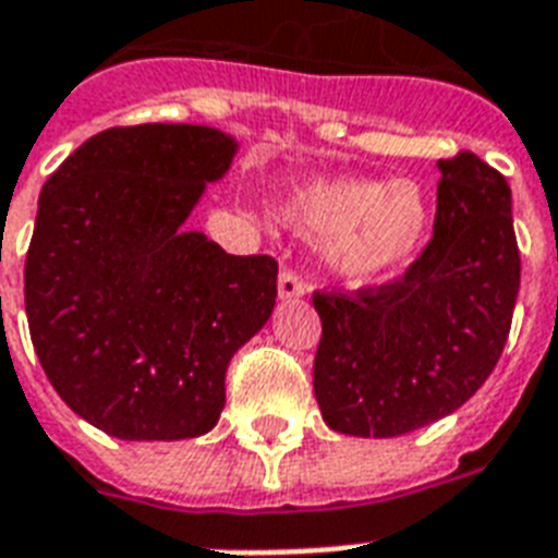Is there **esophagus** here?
I'll return each instance as SVG.
<instances>
[{"label": "esophagus", "instance_id": "esophagus-1", "mask_svg": "<svg viewBox=\"0 0 558 558\" xmlns=\"http://www.w3.org/2000/svg\"><path fill=\"white\" fill-rule=\"evenodd\" d=\"M278 295L283 298V301H289V298H301L306 295V280L298 275V271L292 269H280V278H278Z\"/></svg>", "mask_w": 558, "mask_h": 558}]
</instances>
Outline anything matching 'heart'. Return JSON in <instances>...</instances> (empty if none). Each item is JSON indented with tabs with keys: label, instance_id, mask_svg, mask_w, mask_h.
<instances>
[{
	"label": "heart",
	"instance_id": "obj_1",
	"mask_svg": "<svg viewBox=\"0 0 558 558\" xmlns=\"http://www.w3.org/2000/svg\"><path fill=\"white\" fill-rule=\"evenodd\" d=\"M289 222L330 236L332 269L350 283H371L414 254L428 228V199L411 179H330L298 187L287 202Z\"/></svg>",
	"mask_w": 558,
	"mask_h": 558
}]
</instances>
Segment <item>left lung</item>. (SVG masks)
<instances>
[{
	"label": "left lung",
	"instance_id": "obj_1",
	"mask_svg": "<svg viewBox=\"0 0 558 558\" xmlns=\"http://www.w3.org/2000/svg\"><path fill=\"white\" fill-rule=\"evenodd\" d=\"M437 165L434 236L405 275L313 295V385L332 432H416L458 411L501 359L521 283L510 185L469 150Z\"/></svg>",
	"mask_w": 558,
	"mask_h": 558
}]
</instances>
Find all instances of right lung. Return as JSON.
Returning <instances> with one entry per match:
<instances>
[{
	"label": "right lung",
	"instance_id": "obj_1",
	"mask_svg": "<svg viewBox=\"0 0 558 558\" xmlns=\"http://www.w3.org/2000/svg\"><path fill=\"white\" fill-rule=\"evenodd\" d=\"M234 153L210 126H112L43 185L25 257L31 341L60 399L100 432H210L228 362L269 322L275 257L226 254L185 228Z\"/></svg>",
	"mask_w": 558,
	"mask_h": 558
}]
</instances>
